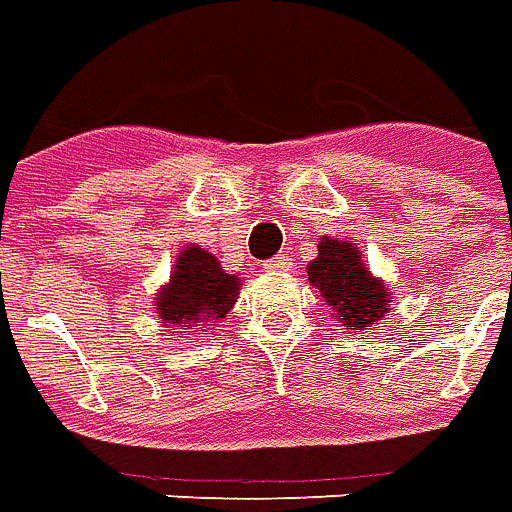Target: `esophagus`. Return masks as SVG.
<instances>
[{"label": "esophagus", "instance_id": "obj_1", "mask_svg": "<svg viewBox=\"0 0 512 512\" xmlns=\"http://www.w3.org/2000/svg\"><path fill=\"white\" fill-rule=\"evenodd\" d=\"M264 270H267V272L292 270V256H289V253H278L275 259H270L267 264H264Z\"/></svg>", "mask_w": 512, "mask_h": 512}]
</instances>
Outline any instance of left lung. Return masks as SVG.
Wrapping results in <instances>:
<instances>
[{
  "label": "left lung",
  "mask_w": 512,
  "mask_h": 512,
  "mask_svg": "<svg viewBox=\"0 0 512 512\" xmlns=\"http://www.w3.org/2000/svg\"><path fill=\"white\" fill-rule=\"evenodd\" d=\"M308 281L333 308L343 330H371L390 313V289L371 275L363 253L349 240L322 237L319 256L308 264Z\"/></svg>",
  "instance_id": "1"
}]
</instances>
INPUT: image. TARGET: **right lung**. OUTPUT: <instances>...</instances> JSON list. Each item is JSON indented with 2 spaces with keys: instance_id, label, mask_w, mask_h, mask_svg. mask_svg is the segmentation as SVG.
<instances>
[{
  "instance_id": "1",
  "label": "right lung",
  "mask_w": 512,
  "mask_h": 512,
  "mask_svg": "<svg viewBox=\"0 0 512 512\" xmlns=\"http://www.w3.org/2000/svg\"><path fill=\"white\" fill-rule=\"evenodd\" d=\"M240 278L199 245H190L174 261L171 281L155 294L160 319L171 327L196 333L201 324L226 319L240 294Z\"/></svg>"
}]
</instances>
